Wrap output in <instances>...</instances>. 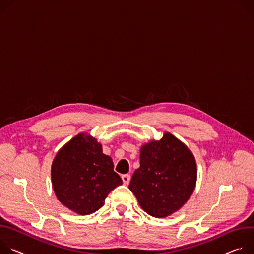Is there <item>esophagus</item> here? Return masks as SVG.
Masks as SVG:
<instances>
[{
	"mask_svg": "<svg viewBox=\"0 0 254 254\" xmlns=\"http://www.w3.org/2000/svg\"><path fill=\"white\" fill-rule=\"evenodd\" d=\"M130 180H131V176L130 175H123L122 176V181L125 185H128L130 183Z\"/></svg>",
	"mask_w": 254,
	"mask_h": 254,
	"instance_id": "34e87169",
	"label": "esophagus"
}]
</instances>
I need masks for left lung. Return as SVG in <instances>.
I'll list each match as a JSON object with an SVG mask.
<instances>
[{
    "label": "left lung",
    "instance_id": "left-lung-1",
    "mask_svg": "<svg viewBox=\"0 0 254 254\" xmlns=\"http://www.w3.org/2000/svg\"><path fill=\"white\" fill-rule=\"evenodd\" d=\"M196 165L190 149L171 133L140 150V167L129 190L150 216L164 218L175 213L191 195Z\"/></svg>",
    "mask_w": 254,
    "mask_h": 254
}]
</instances>
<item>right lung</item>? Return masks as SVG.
Instances as JSON below:
<instances>
[{"label":"right lung","instance_id":"right-lung-1","mask_svg":"<svg viewBox=\"0 0 254 254\" xmlns=\"http://www.w3.org/2000/svg\"><path fill=\"white\" fill-rule=\"evenodd\" d=\"M51 180L59 201L79 215H90L105 203L108 193L122 185L112 158L95 138L78 134L56 154Z\"/></svg>","mask_w":254,"mask_h":254}]
</instances>
